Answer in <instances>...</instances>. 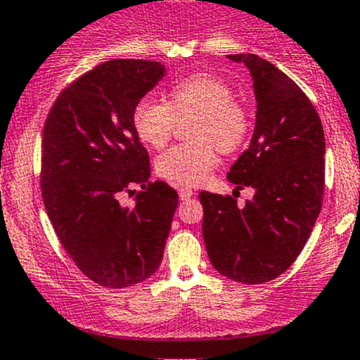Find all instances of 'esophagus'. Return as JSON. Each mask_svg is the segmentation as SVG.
Listing matches in <instances>:
<instances>
[{
  "label": "esophagus",
  "mask_w": 360,
  "mask_h": 360,
  "mask_svg": "<svg viewBox=\"0 0 360 360\" xmlns=\"http://www.w3.org/2000/svg\"><path fill=\"white\" fill-rule=\"evenodd\" d=\"M194 194V191L193 189H189V188H186V186H183V188H179V198L181 200H189V198H191Z\"/></svg>",
  "instance_id": "34e87169"
}]
</instances>
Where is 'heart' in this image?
Masks as SVG:
<instances>
[{"instance_id": "obj_1", "label": "heart", "mask_w": 360, "mask_h": 360, "mask_svg": "<svg viewBox=\"0 0 360 360\" xmlns=\"http://www.w3.org/2000/svg\"><path fill=\"white\" fill-rule=\"evenodd\" d=\"M193 118L188 135L194 142L177 143L157 157V172L172 183L196 186L217 166V152L232 154L250 131V115L225 81L194 74L174 82L166 105L143 98L131 111L135 134L148 147L160 148L174 131L176 122Z\"/></svg>"}]
</instances>
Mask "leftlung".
<instances>
[{
	"label": "left lung",
	"instance_id": "1",
	"mask_svg": "<svg viewBox=\"0 0 360 360\" xmlns=\"http://www.w3.org/2000/svg\"><path fill=\"white\" fill-rule=\"evenodd\" d=\"M229 59L250 71L257 111L250 146L226 177L255 193L243 206L229 194L200 193L203 238L220 274L260 284L295 262L320 214L325 135L307 94L276 65L254 53Z\"/></svg>",
	"mask_w": 360,
	"mask_h": 360
}]
</instances>
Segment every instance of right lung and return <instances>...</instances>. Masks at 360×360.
Returning <instances> with one entry per match:
<instances>
[{"label": "right lung", "instance_id": "add662e5", "mask_svg": "<svg viewBox=\"0 0 360 360\" xmlns=\"http://www.w3.org/2000/svg\"><path fill=\"white\" fill-rule=\"evenodd\" d=\"M160 62L115 59L57 96L42 135L44 205L69 257L105 288H128L159 269L177 193L150 183V162L131 125L135 105L164 77ZM139 184L134 209L117 194Z\"/></svg>", "mask_w": 360, "mask_h": 360}]
</instances>
